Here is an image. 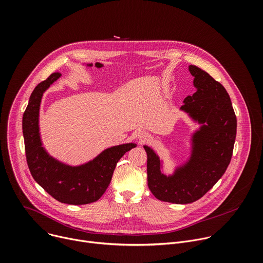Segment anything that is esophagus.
<instances>
[{"label":"esophagus","instance_id":"obj_1","mask_svg":"<svg viewBox=\"0 0 263 263\" xmlns=\"http://www.w3.org/2000/svg\"><path fill=\"white\" fill-rule=\"evenodd\" d=\"M137 139L139 140V142H144V141H146V140H148V138H149V135H148V133L147 132H145V131H139V132H137Z\"/></svg>","mask_w":263,"mask_h":263}]
</instances>
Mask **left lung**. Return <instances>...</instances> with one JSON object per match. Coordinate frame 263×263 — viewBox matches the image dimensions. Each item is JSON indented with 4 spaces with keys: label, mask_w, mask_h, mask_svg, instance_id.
I'll use <instances>...</instances> for the list:
<instances>
[{
    "label": "left lung",
    "mask_w": 263,
    "mask_h": 263,
    "mask_svg": "<svg viewBox=\"0 0 263 263\" xmlns=\"http://www.w3.org/2000/svg\"><path fill=\"white\" fill-rule=\"evenodd\" d=\"M196 92L187 96L180 111L199 127L190 136L187 158L164 172V161L151 146L147 155V185L160 201L190 204L201 199L226 172L236 137V117L224 87L208 72L189 65Z\"/></svg>",
    "instance_id": "obj_1"
}]
</instances>
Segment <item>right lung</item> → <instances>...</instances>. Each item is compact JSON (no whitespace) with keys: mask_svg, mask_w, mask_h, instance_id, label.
Segmentation results:
<instances>
[{"mask_svg":"<svg viewBox=\"0 0 263 263\" xmlns=\"http://www.w3.org/2000/svg\"><path fill=\"white\" fill-rule=\"evenodd\" d=\"M60 77L61 73H52L30 96L23 117L27 162L34 180L57 201L69 205L89 204L103 196L119 160L137 144L128 142L112 145L78 165L65 163L50 155L41 134V105L44 93Z\"/></svg>","mask_w":263,"mask_h":263,"instance_id":"obj_1","label":"right lung"}]
</instances>
